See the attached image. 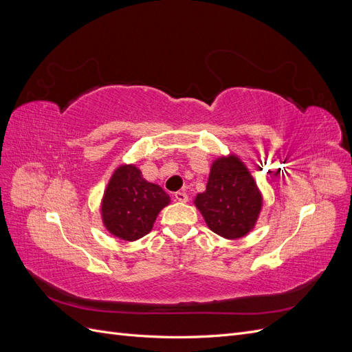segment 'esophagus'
Wrapping results in <instances>:
<instances>
[{
	"instance_id": "1",
	"label": "esophagus",
	"mask_w": 352,
	"mask_h": 352,
	"mask_svg": "<svg viewBox=\"0 0 352 352\" xmlns=\"http://www.w3.org/2000/svg\"><path fill=\"white\" fill-rule=\"evenodd\" d=\"M175 198L179 202H186L188 201V194L184 192V190H177V192H175Z\"/></svg>"
}]
</instances>
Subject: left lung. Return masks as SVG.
I'll return each instance as SVG.
<instances>
[{"mask_svg":"<svg viewBox=\"0 0 352 352\" xmlns=\"http://www.w3.org/2000/svg\"><path fill=\"white\" fill-rule=\"evenodd\" d=\"M195 206L212 232L238 239L255 225L261 195L247 167L232 155L212 163L206 192L197 195Z\"/></svg>","mask_w":352,"mask_h":352,"instance_id":"obj_1","label":"left lung"}]
</instances>
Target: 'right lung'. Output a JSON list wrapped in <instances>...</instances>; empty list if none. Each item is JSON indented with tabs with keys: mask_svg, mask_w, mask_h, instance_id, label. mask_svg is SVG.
<instances>
[{
	"mask_svg": "<svg viewBox=\"0 0 352 352\" xmlns=\"http://www.w3.org/2000/svg\"><path fill=\"white\" fill-rule=\"evenodd\" d=\"M168 202L170 197L158 185L146 182L140 168L122 166L104 194V225L117 238L136 241L153 229L157 214Z\"/></svg>",
	"mask_w": 352,
	"mask_h": 352,
	"instance_id": "right-lung-1",
	"label": "right lung"
}]
</instances>
